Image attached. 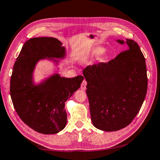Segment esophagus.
I'll use <instances>...</instances> for the list:
<instances>
[{"label":"esophagus","mask_w":160,"mask_h":160,"mask_svg":"<svg viewBox=\"0 0 160 160\" xmlns=\"http://www.w3.org/2000/svg\"><path fill=\"white\" fill-rule=\"evenodd\" d=\"M86 86H87V81L85 80H84L82 81V84H81V90H86Z\"/></svg>","instance_id":"esophagus-1"}]
</instances>
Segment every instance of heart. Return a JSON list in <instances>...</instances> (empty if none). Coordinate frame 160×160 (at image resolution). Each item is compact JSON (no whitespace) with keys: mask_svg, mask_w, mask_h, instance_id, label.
I'll use <instances>...</instances> for the list:
<instances>
[{"mask_svg":"<svg viewBox=\"0 0 160 160\" xmlns=\"http://www.w3.org/2000/svg\"><path fill=\"white\" fill-rule=\"evenodd\" d=\"M104 52V50L103 48H97V50L94 51V53L97 54V55H100V54H102Z\"/></svg>","mask_w":160,"mask_h":160,"instance_id":"obj_1","label":"heart"}]
</instances>
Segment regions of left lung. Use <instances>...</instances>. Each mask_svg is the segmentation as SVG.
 Returning <instances> with one entry per match:
<instances>
[{"label":"left lung","instance_id":"left-lung-1","mask_svg":"<svg viewBox=\"0 0 160 160\" xmlns=\"http://www.w3.org/2000/svg\"><path fill=\"white\" fill-rule=\"evenodd\" d=\"M124 44L123 40H117ZM128 49L107 63L87 66L91 119L94 127L116 131L128 126L139 112L148 90L145 59L138 44L126 39Z\"/></svg>","mask_w":160,"mask_h":160}]
</instances>
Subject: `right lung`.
Returning a JSON list of instances; mask_svg holds the SVG:
<instances>
[{"label":"right lung","instance_id":"1","mask_svg":"<svg viewBox=\"0 0 160 160\" xmlns=\"http://www.w3.org/2000/svg\"><path fill=\"white\" fill-rule=\"evenodd\" d=\"M65 56V47L56 38H32L24 44L13 66L10 86L13 106L22 121L40 133L55 134L66 127L65 102L80 88L84 78H67L56 73L35 85L32 74L41 59Z\"/></svg>","mask_w":160,"mask_h":160}]
</instances>
